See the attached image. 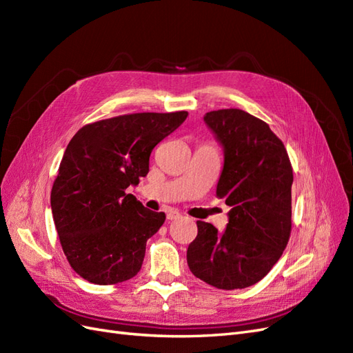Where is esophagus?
I'll return each instance as SVG.
<instances>
[{
    "instance_id": "esophagus-1",
    "label": "esophagus",
    "mask_w": 353,
    "mask_h": 353,
    "mask_svg": "<svg viewBox=\"0 0 353 353\" xmlns=\"http://www.w3.org/2000/svg\"><path fill=\"white\" fill-rule=\"evenodd\" d=\"M166 218H168L169 221H174V219L181 218V213L176 212V210H174V209H170V210L166 212Z\"/></svg>"
}]
</instances>
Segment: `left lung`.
Returning a JSON list of instances; mask_svg holds the SVG:
<instances>
[{
  "mask_svg": "<svg viewBox=\"0 0 353 353\" xmlns=\"http://www.w3.org/2000/svg\"><path fill=\"white\" fill-rule=\"evenodd\" d=\"M205 122L223 148L216 196L231 210L223 232L197 221L187 263L213 287L244 288L271 271L290 239L293 169L283 141L250 113L213 110Z\"/></svg>",
  "mask_w": 353,
  "mask_h": 353,
  "instance_id": "1",
  "label": "left lung"
}]
</instances>
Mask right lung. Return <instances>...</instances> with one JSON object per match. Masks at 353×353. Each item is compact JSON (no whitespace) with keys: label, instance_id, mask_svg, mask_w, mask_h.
Returning <instances> with one entry per match:
<instances>
[{"label":"right lung","instance_id":"right-lung-1","mask_svg":"<svg viewBox=\"0 0 353 353\" xmlns=\"http://www.w3.org/2000/svg\"><path fill=\"white\" fill-rule=\"evenodd\" d=\"M187 112L132 113L82 126L73 135L51 190V210L72 270L94 284H117L141 270L145 243L163 212L126 193L148 174L153 148Z\"/></svg>","mask_w":353,"mask_h":353}]
</instances>
